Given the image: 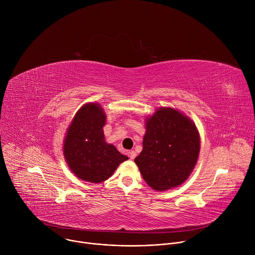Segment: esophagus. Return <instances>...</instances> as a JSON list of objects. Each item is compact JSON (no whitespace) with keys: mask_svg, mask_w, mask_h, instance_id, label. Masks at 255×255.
Listing matches in <instances>:
<instances>
[{"mask_svg":"<svg viewBox=\"0 0 255 255\" xmlns=\"http://www.w3.org/2000/svg\"><path fill=\"white\" fill-rule=\"evenodd\" d=\"M135 156H136V152H135L134 150L129 151V157H130L131 159H134V158H135Z\"/></svg>","mask_w":255,"mask_h":255,"instance_id":"34e87169","label":"esophagus"}]
</instances>
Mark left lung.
Segmentation results:
<instances>
[{"label":"left lung","mask_w":255,"mask_h":255,"mask_svg":"<svg viewBox=\"0 0 255 255\" xmlns=\"http://www.w3.org/2000/svg\"><path fill=\"white\" fill-rule=\"evenodd\" d=\"M199 153L195 123L172 108H160L146 119L143 149L134 161L149 187L164 191L185 183Z\"/></svg>","instance_id":"1"}]
</instances>
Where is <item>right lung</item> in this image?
<instances>
[{"label": "right lung", "mask_w": 255, "mask_h": 255, "mask_svg": "<svg viewBox=\"0 0 255 255\" xmlns=\"http://www.w3.org/2000/svg\"><path fill=\"white\" fill-rule=\"evenodd\" d=\"M106 113L97 103L84 105L67 128L63 142L65 161L79 178L98 184L110 177L128 159L105 140Z\"/></svg>", "instance_id": "obj_1"}]
</instances>
